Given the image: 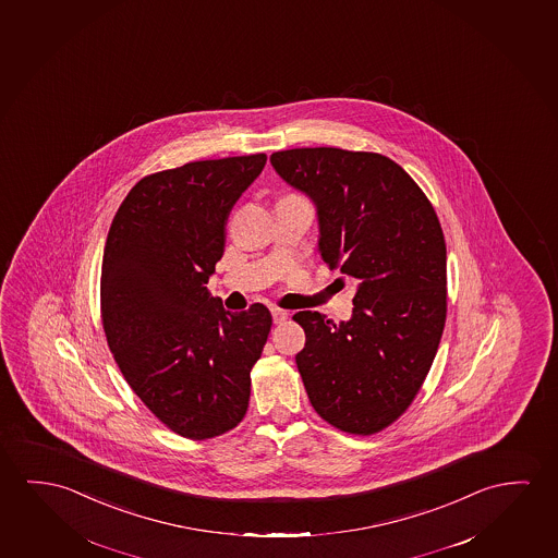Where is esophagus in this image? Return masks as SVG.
<instances>
[{"mask_svg":"<svg viewBox=\"0 0 558 558\" xmlns=\"http://www.w3.org/2000/svg\"><path fill=\"white\" fill-rule=\"evenodd\" d=\"M270 313H272V320H275L276 325H280V323L288 318V311L278 310V307H272Z\"/></svg>","mask_w":558,"mask_h":558,"instance_id":"34e87169","label":"esophagus"}]
</instances>
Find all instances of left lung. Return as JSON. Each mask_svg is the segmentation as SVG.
Here are the masks:
<instances>
[{
	"label": "left lung",
	"instance_id": "8db88e82",
	"mask_svg": "<svg viewBox=\"0 0 558 558\" xmlns=\"http://www.w3.org/2000/svg\"><path fill=\"white\" fill-rule=\"evenodd\" d=\"M270 162L317 206L323 260L357 283L345 323L293 315L307 338L295 363L311 405L336 429L373 435L410 408L445 330L437 213L402 166L377 153L292 148Z\"/></svg>",
	"mask_w": 558,
	"mask_h": 558
}]
</instances>
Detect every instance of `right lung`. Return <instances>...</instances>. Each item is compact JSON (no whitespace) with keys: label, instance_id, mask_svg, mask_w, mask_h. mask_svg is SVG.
Returning <instances> with one entry per match:
<instances>
[{"label":"right lung","instance_id":"1","mask_svg":"<svg viewBox=\"0 0 558 558\" xmlns=\"http://www.w3.org/2000/svg\"><path fill=\"white\" fill-rule=\"evenodd\" d=\"M265 163L266 155L232 156L150 173L108 232L106 340L133 392L181 437H218L247 412L251 369L272 317L260 303L223 310L206 283L223 255L230 210Z\"/></svg>","mask_w":558,"mask_h":558}]
</instances>
